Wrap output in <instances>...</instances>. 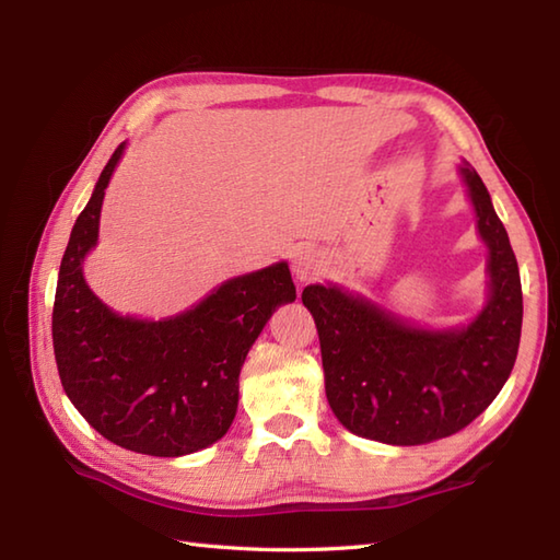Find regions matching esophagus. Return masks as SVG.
<instances>
[{"instance_id": "esophagus-1", "label": "esophagus", "mask_w": 560, "mask_h": 560, "mask_svg": "<svg viewBox=\"0 0 560 560\" xmlns=\"http://www.w3.org/2000/svg\"><path fill=\"white\" fill-rule=\"evenodd\" d=\"M325 269L327 257L323 249H317L313 245H303L293 257V273L299 281H313L317 277H323Z\"/></svg>"}]
</instances>
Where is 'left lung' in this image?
I'll list each match as a JSON object with an SVG mask.
<instances>
[{
    "label": "left lung",
    "instance_id": "left-lung-1",
    "mask_svg": "<svg viewBox=\"0 0 560 560\" xmlns=\"http://www.w3.org/2000/svg\"><path fill=\"white\" fill-rule=\"evenodd\" d=\"M489 245L491 295L462 329H419L337 287H305L331 411L351 433L423 445L469 425L503 389L522 329L520 269L479 173L459 168Z\"/></svg>",
    "mask_w": 560,
    "mask_h": 560
}]
</instances>
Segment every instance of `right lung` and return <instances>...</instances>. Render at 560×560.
Masks as SVG:
<instances>
[{"mask_svg":"<svg viewBox=\"0 0 560 560\" xmlns=\"http://www.w3.org/2000/svg\"><path fill=\"white\" fill-rule=\"evenodd\" d=\"M125 144L105 165L71 229L59 265L52 343L71 404L110 443L151 457H180L217 443L237 409V375L267 319L295 301L287 261L231 281L192 311L161 323L122 317L83 279L98 241L105 187Z\"/></svg>","mask_w":560,"mask_h":560,"instance_id":"1","label":"right lung"}]
</instances>
